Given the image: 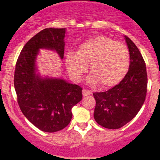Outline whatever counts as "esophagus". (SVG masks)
I'll return each instance as SVG.
<instances>
[{
    "instance_id": "obj_1",
    "label": "esophagus",
    "mask_w": 160,
    "mask_h": 160,
    "mask_svg": "<svg viewBox=\"0 0 160 160\" xmlns=\"http://www.w3.org/2000/svg\"><path fill=\"white\" fill-rule=\"evenodd\" d=\"M82 93H83V97H86V96H88V95L91 94V92H90V90H85V89H83V90H82Z\"/></svg>"
}]
</instances>
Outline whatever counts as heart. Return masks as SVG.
I'll return each instance as SVG.
<instances>
[{
  "instance_id": "heart-1",
  "label": "heart",
  "mask_w": 160,
  "mask_h": 160,
  "mask_svg": "<svg viewBox=\"0 0 160 160\" xmlns=\"http://www.w3.org/2000/svg\"><path fill=\"white\" fill-rule=\"evenodd\" d=\"M65 63L75 81L81 80L90 64L91 73L88 83L90 85L99 83L102 88H111L120 83L128 72L130 52L123 43L99 35L81 43L77 52H67Z\"/></svg>"
}]
</instances>
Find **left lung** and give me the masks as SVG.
Listing matches in <instances>:
<instances>
[{"mask_svg":"<svg viewBox=\"0 0 160 160\" xmlns=\"http://www.w3.org/2000/svg\"><path fill=\"white\" fill-rule=\"evenodd\" d=\"M124 37L130 52L128 72L111 89L93 93L96 101L95 121L109 129L120 128L132 121L142 107L147 91V72L142 56L135 43Z\"/></svg>","mask_w":160,"mask_h":160,"instance_id":"1","label":"left lung"}]
</instances>
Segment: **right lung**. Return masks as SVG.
<instances>
[{
  "label": "right lung",
  "mask_w": 160,
  "mask_h": 160,
  "mask_svg": "<svg viewBox=\"0 0 160 160\" xmlns=\"http://www.w3.org/2000/svg\"><path fill=\"white\" fill-rule=\"evenodd\" d=\"M67 28H45L25 45L16 62L14 85L24 115L38 129H63L72 118V108L82 100V88L63 78L42 77L38 72L40 49L54 51L63 59Z\"/></svg>",
  "instance_id": "obj_1"
}]
</instances>
